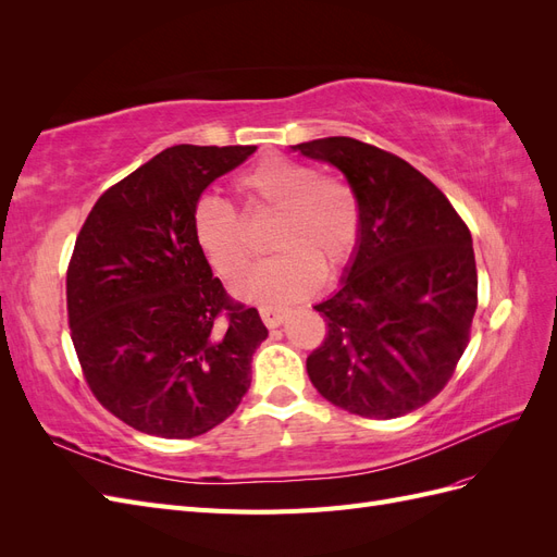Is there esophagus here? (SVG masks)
<instances>
[{
  "label": "esophagus",
  "mask_w": 557,
  "mask_h": 557,
  "mask_svg": "<svg viewBox=\"0 0 557 557\" xmlns=\"http://www.w3.org/2000/svg\"><path fill=\"white\" fill-rule=\"evenodd\" d=\"M285 315H288V311L281 307H269V305L260 307V318L267 327H278L285 320Z\"/></svg>",
  "instance_id": "obj_1"
}]
</instances>
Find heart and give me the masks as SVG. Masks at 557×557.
<instances>
[{
    "label": "heart",
    "mask_w": 557,
    "mask_h": 557,
    "mask_svg": "<svg viewBox=\"0 0 557 557\" xmlns=\"http://www.w3.org/2000/svg\"><path fill=\"white\" fill-rule=\"evenodd\" d=\"M246 213L274 211L269 246L278 252L262 262L242 285L252 301H295L311 295L323 274H339L360 244L362 213L356 190L311 164L267 156L234 181ZM193 237L213 272L225 281L246 274L252 242L239 211L230 201L205 195L193 207Z\"/></svg>",
    "instance_id": "1"
}]
</instances>
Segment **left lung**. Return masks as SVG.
I'll return each instance as SVG.
<instances>
[{"label": "left lung", "instance_id": "8db88e82", "mask_svg": "<svg viewBox=\"0 0 557 557\" xmlns=\"http://www.w3.org/2000/svg\"><path fill=\"white\" fill-rule=\"evenodd\" d=\"M339 170L362 232L342 290L313 309L327 334L307 358L315 391L362 418H399L444 391L479 305L471 234L407 160L350 137L293 146Z\"/></svg>", "mask_w": 557, "mask_h": 557}]
</instances>
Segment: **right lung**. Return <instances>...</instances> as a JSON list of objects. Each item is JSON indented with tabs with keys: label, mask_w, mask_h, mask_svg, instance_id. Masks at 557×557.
<instances>
[{
	"label": "right lung",
	"mask_w": 557,
	"mask_h": 557,
	"mask_svg": "<svg viewBox=\"0 0 557 557\" xmlns=\"http://www.w3.org/2000/svg\"><path fill=\"white\" fill-rule=\"evenodd\" d=\"M256 146L181 144L95 201L66 267V318L83 379L129 428L193 440L221 425L250 387L267 336L232 299L193 237L207 185Z\"/></svg>",
	"instance_id": "add662e5"
}]
</instances>
